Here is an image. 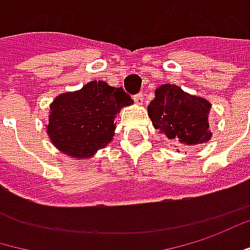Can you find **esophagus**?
<instances>
[{"mask_svg":"<svg viewBox=\"0 0 250 250\" xmlns=\"http://www.w3.org/2000/svg\"><path fill=\"white\" fill-rule=\"evenodd\" d=\"M133 99H134V102H136L137 104H143V99H144V95H143V93H137V95L133 96Z\"/></svg>","mask_w":250,"mask_h":250,"instance_id":"34e87169","label":"esophagus"}]
</instances>
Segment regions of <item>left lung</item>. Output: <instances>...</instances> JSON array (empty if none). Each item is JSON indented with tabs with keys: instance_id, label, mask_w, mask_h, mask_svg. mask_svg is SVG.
Returning <instances> with one entry per match:
<instances>
[{
	"instance_id": "1",
	"label": "left lung",
	"mask_w": 250,
	"mask_h": 250,
	"mask_svg": "<svg viewBox=\"0 0 250 250\" xmlns=\"http://www.w3.org/2000/svg\"><path fill=\"white\" fill-rule=\"evenodd\" d=\"M209 102L188 95L175 84H163L148 104L154 127L172 140L174 147L197 146L211 139L208 123Z\"/></svg>"
}]
</instances>
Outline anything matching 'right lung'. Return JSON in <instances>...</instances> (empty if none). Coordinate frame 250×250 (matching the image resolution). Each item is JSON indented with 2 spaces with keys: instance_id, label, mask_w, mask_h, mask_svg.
Returning a JSON list of instances; mask_svg holds the SVG:
<instances>
[{
  "instance_id": "obj_1",
  "label": "right lung",
  "mask_w": 250,
  "mask_h": 250,
  "mask_svg": "<svg viewBox=\"0 0 250 250\" xmlns=\"http://www.w3.org/2000/svg\"><path fill=\"white\" fill-rule=\"evenodd\" d=\"M122 87L99 81L84 84L79 92L58 96L51 104L48 134L52 143L75 158L93 155L111 141L116 114L131 104Z\"/></svg>"
}]
</instances>
